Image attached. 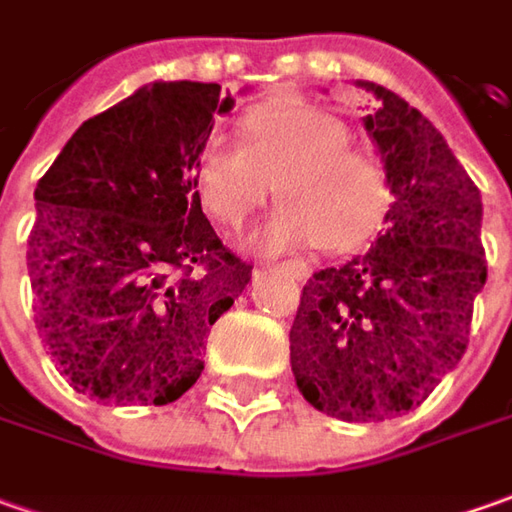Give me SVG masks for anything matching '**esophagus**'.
<instances>
[{
	"label": "esophagus",
	"instance_id": "1",
	"mask_svg": "<svg viewBox=\"0 0 512 512\" xmlns=\"http://www.w3.org/2000/svg\"><path fill=\"white\" fill-rule=\"evenodd\" d=\"M283 269H289L297 280H306L311 274L309 263H303V260H283Z\"/></svg>",
	"mask_w": 512,
	"mask_h": 512
}]
</instances>
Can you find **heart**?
Listing matches in <instances>:
<instances>
[{
  "instance_id": "b5f03b06",
  "label": "heart",
  "mask_w": 512,
  "mask_h": 512,
  "mask_svg": "<svg viewBox=\"0 0 512 512\" xmlns=\"http://www.w3.org/2000/svg\"><path fill=\"white\" fill-rule=\"evenodd\" d=\"M240 133L243 144L212 135L195 155L192 184L209 218L238 229L274 184L283 206L257 235L266 249L354 252L377 235L391 206L388 169L351 147L337 115L311 104L257 107Z\"/></svg>"
}]
</instances>
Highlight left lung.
<instances>
[{"label":"left lung","mask_w":512,"mask_h":512,"mask_svg":"<svg viewBox=\"0 0 512 512\" xmlns=\"http://www.w3.org/2000/svg\"><path fill=\"white\" fill-rule=\"evenodd\" d=\"M365 115L394 203L371 252L320 269L291 323V371L317 411L382 422L422 405L462 360L487 280L482 195L448 141L397 93Z\"/></svg>","instance_id":"1"}]
</instances>
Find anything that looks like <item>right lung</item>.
<instances>
[{
  "instance_id": "1",
  "label": "right lung",
  "mask_w": 512,
  "mask_h": 512,
  "mask_svg": "<svg viewBox=\"0 0 512 512\" xmlns=\"http://www.w3.org/2000/svg\"><path fill=\"white\" fill-rule=\"evenodd\" d=\"M221 84L155 81L93 115L36 184L33 320L70 385L169 405L198 382L209 328L252 280L192 184Z\"/></svg>"
}]
</instances>
